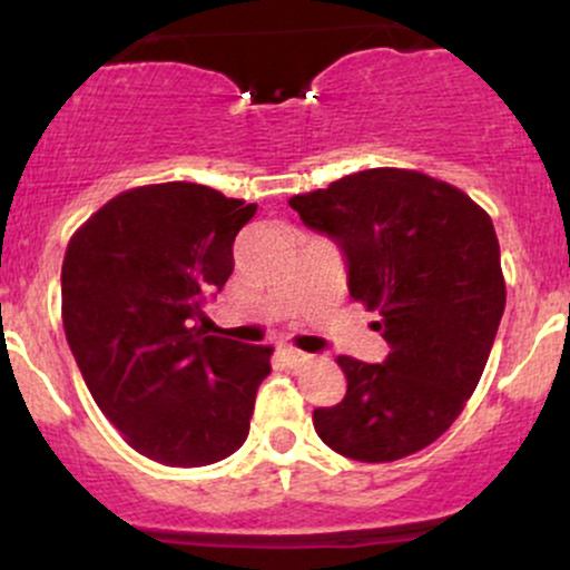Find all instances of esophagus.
I'll return each mask as SVG.
<instances>
[{
	"label": "esophagus",
	"instance_id": "esophagus-1",
	"mask_svg": "<svg viewBox=\"0 0 570 570\" xmlns=\"http://www.w3.org/2000/svg\"><path fill=\"white\" fill-rule=\"evenodd\" d=\"M281 356H284V362L289 364V367H303V364H307L311 362V353H305V351H299V348H289V345H286V348H281Z\"/></svg>",
	"mask_w": 570,
	"mask_h": 570
}]
</instances>
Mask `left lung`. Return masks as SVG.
<instances>
[{"label":"left lung","mask_w":570,"mask_h":570,"mask_svg":"<svg viewBox=\"0 0 570 570\" xmlns=\"http://www.w3.org/2000/svg\"><path fill=\"white\" fill-rule=\"evenodd\" d=\"M337 240L356 303L381 313L383 364L337 356L343 402L313 412L326 448L364 463L407 458L453 426L485 370L507 305L488 212L410 168H367L289 198Z\"/></svg>","instance_id":"8db88e82"}]
</instances>
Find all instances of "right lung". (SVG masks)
Instances as JSON below:
<instances>
[{"label": "right lung", "mask_w": 570, "mask_h": 570, "mask_svg": "<svg viewBox=\"0 0 570 570\" xmlns=\"http://www.w3.org/2000/svg\"><path fill=\"white\" fill-rule=\"evenodd\" d=\"M254 212L193 181L144 185L104 203L67 246L61 318L77 367L122 440L166 466L233 455L271 375V345L198 324Z\"/></svg>", "instance_id": "1"}]
</instances>
